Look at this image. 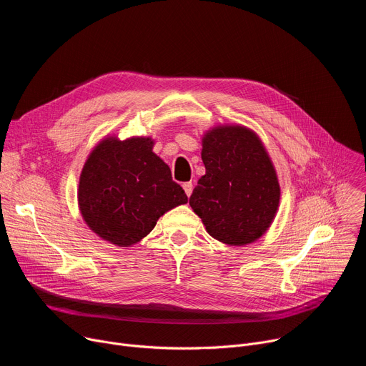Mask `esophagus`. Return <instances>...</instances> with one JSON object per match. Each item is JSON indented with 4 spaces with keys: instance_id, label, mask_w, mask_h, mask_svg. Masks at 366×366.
<instances>
[{
    "instance_id": "1",
    "label": "esophagus",
    "mask_w": 366,
    "mask_h": 366,
    "mask_svg": "<svg viewBox=\"0 0 366 366\" xmlns=\"http://www.w3.org/2000/svg\"><path fill=\"white\" fill-rule=\"evenodd\" d=\"M182 188H184V191H185V194L189 197L191 192H192V182H185V184L182 185Z\"/></svg>"
}]
</instances>
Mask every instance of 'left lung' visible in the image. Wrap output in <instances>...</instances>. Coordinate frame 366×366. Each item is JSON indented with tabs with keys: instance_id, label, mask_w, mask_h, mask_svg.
<instances>
[{
	"instance_id": "1",
	"label": "left lung",
	"mask_w": 366,
	"mask_h": 366,
	"mask_svg": "<svg viewBox=\"0 0 366 366\" xmlns=\"http://www.w3.org/2000/svg\"><path fill=\"white\" fill-rule=\"evenodd\" d=\"M205 175L189 197L208 234L232 246L257 240L280 205V184L265 146L247 127L219 126L202 137Z\"/></svg>"
}]
</instances>
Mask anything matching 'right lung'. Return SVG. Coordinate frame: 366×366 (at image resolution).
<instances>
[{
  "label": "right lung",
  "mask_w": 366,
  "mask_h": 366,
  "mask_svg": "<svg viewBox=\"0 0 366 366\" xmlns=\"http://www.w3.org/2000/svg\"><path fill=\"white\" fill-rule=\"evenodd\" d=\"M152 149L150 137H106L82 168L81 214L94 233L116 246L140 242L161 216L188 201L169 167Z\"/></svg>",
  "instance_id": "add662e5"
}]
</instances>
